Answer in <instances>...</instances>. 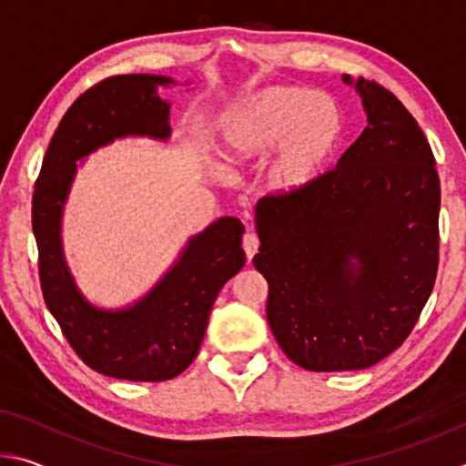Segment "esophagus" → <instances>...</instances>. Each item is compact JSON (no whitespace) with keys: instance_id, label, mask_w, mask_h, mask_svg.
Instances as JSON below:
<instances>
[{"instance_id":"esophagus-1","label":"esophagus","mask_w":466,"mask_h":466,"mask_svg":"<svg viewBox=\"0 0 466 466\" xmlns=\"http://www.w3.org/2000/svg\"><path fill=\"white\" fill-rule=\"evenodd\" d=\"M242 248H244V252H247V258L250 261L252 257L257 255V250H258V238L252 232H247L244 234V238H242Z\"/></svg>"}]
</instances>
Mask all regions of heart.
I'll return each mask as SVG.
<instances>
[{"label": "heart", "instance_id": "1", "mask_svg": "<svg viewBox=\"0 0 466 466\" xmlns=\"http://www.w3.org/2000/svg\"><path fill=\"white\" fill-rule=\"evenodd\" d=\"M211 141L232 167H252L271 152L267 191L296 199L335 167L345 141V115L327 94L304 86H269L216 115Z\"/></svg>", "mask_w": 466, "mask_h": 466}]
</instances>
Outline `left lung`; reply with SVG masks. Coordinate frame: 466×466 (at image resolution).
Listing matches in <instances>:
<instances>
[{"label": "left lung", "mask_w": 466, "mask_h": 466, "mask_svg": "<svg viewBox=\"0 0 466 466\" xmlns=\"http://www.w3.org/2000/svg\"><path fill=\"white\" fill-rule=\"evenodd\" d=\"M368 127L310 193L255 208L267 322L310 372L364 370L411 333L438 271L440 178L399 98L364 77Z\"/></svg>", "instance_id": "left-lung-1"}]
</instances>
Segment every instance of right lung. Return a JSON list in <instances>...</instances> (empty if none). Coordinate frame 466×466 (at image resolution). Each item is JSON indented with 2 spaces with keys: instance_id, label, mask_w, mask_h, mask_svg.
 Returning <instances> with one entry per match:
<instances>
[{
  "instance_id": "add662e5",
  "label": "right lung",
  "mask_w": 466,
  "mask_h": 466,
  "mask_svg": "<svg viewBox=\"0 0 466 466\" xmlns=\"http://www.w3.org/2000/svg\"><path fill=\"white\" fill-rule=\"evenodd\" d=\"M177 86L156 74L115 76L84 92L46 149L33 195V232L45 304L63 335L96 372L133 382H162L191 366L219 289L247 257L244 226L224 216L191 236L170 269L136 302L100 309L77 288L63 250V211L84 157L125 137L170 139V102L157 88ZM188 86V82H187Z\"/></svg>"
}]
</instances>
